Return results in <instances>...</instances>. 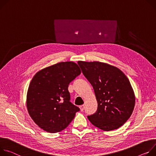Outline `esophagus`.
<instances>
[{"instance_id":"1","label":"esophagus","mask_w":156,"mask_h":156,"mask_svg":"<svg viewBox=\"0 0 156 156\" xmlns=\"http://www.w3.org/2000/svg\"><path fill=\"white\" fill-rule=\"evenodd\" d=\"M79 108H80V111H81V112H83V110H84V108H85V106H84L83 105H82L80 106Z\"/></svg>"}]
</instances>
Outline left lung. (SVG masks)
<instances>
[{"instance_id":"obj_1","label":"left lung","mask_w":156,"mask_h":156,"mask_svg":"<svg viewBox=\"0 0 156 156\" xmlns=\"http://www.w3.org/2000/svg\"><path fill=\"white\" fill-rule=\"evenodd\" d=\"M77 64L92 85L98 103L96 112L87 116L89 120L103 131L122 126L131 116L135 105L134 94L127 77L118 68L103 62Z\"/></svg>"}]
</instances>
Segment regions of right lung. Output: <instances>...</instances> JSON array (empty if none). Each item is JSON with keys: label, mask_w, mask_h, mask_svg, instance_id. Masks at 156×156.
I'll return each mask as SVG.
<instances>
[{"label": "right lung", "mask_w": 156, "mask_h": 156, "mask_svg": "<svg viewBox=\"0 0 156 156\" xmlns=\"http://www.w3.org/2000/svg\"><path fill=\"white\" fill-rule=\"evenodd\" d=\"M80 73L75 62H61L42 69L33 77L27 107L34 122L41 129L49 133L59 132L80 111L70 101L68 86Z\"/></svg>", "instance_id": "add662e5"}]
</instances>
